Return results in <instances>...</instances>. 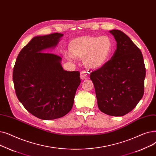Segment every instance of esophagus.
Returning a JSON list of instances; mask_svg holds the SVG:
<instances>
[{"label":"esophagus","mask_w":156,"mask_h":156,"mask_svg":"<svg viewBox=\"0 0 156 156\" xmlns=\"http://www.w3.org/2000/svg\"><path fill=\"white\" fill-rule=\"evenodd\" d=\"M89 73L86 70H83L82 72H80V79H83V80H85V79H87L89 78Z\"/></svg>","instance_id":"obj_1"}]
</instances>
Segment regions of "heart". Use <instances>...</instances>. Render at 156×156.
Masks as SVG:
<instances>
[{
    "label": "heart",
    "instance_id": "1",
    "mask_svg": "<svg viewBox=\"0 0 156 156\" xmlns=\"http://www.w3.org/2000/svg\"><path fill=\"white\" fill-rule=\"evenodd\" d=\"M113 48V41L108 36H82L69 42V58L82 59L88 68L96 69L107 63Z\"/></svg>",
    "mask_w": 156,
    "mask_h": 156
}]
</instances>
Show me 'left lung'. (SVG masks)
<instances>
[{"instance_id":"8db88e82","label":"left lung","mask_w":156,"mask_h":156,"mask_svg":"<svg viewBox=\"0 0 156 156\" xmlns=\"http://www.w3.org/2000/svg\"><path fill=\"white\" fill-rule=\"evenodd\" d=\"M117 42L113 56L90 73L102 112L122 116L134 108L143 97L145 66L142 52L129 37L119 30L110 31Z\"/></svg>"}]
</instances>
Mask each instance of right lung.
Listing matches in <instances>:
<instances>
[{
    "label": "right lung",
    "instance_id": "1",
    "mask_svg": "<svg viewBox=\"0 0 156 156\" xmlns=\"http://www.w3.org/2000/svg\"><path fill=\"white\" fill-rule=\"evenodd\" d=\"M63 34L35 37L21 49L14 66L12 79L19 101L28 112L43 120L69 113L80 83L79 71L64 70L62 58L45 53Z\"/></svg>",
    "mask_w": 156,
    "mask_h": 156
}]
</instances>
